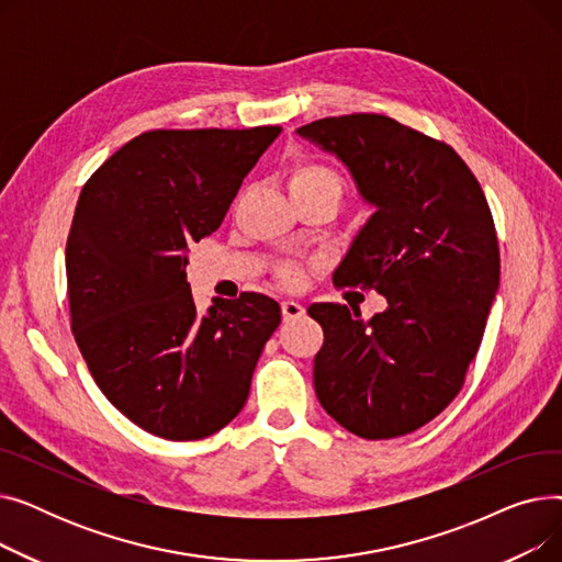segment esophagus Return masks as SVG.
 Here are the masks:
<instances>
[{
    "mask_svg": "<svg viewBox=\"0 0 562 562\" xmlns=\"http://www.w3.org/2000/svg\"><path fill=\"white\" fill-rule=\"evenodd\" d=\"M305 314V307L296 301H284L282 303V316L284 321H293V318H301Z\"/></svg>",
    "mask_w": 562,
    "mask_h": 562,
    "instance_id": "obj_1",
    "label": "esophagus"
}]
</instances>
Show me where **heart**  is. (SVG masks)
Masks as SVG:
<instances>
[{
    "label": "heart",
    "instance_id": "b5f03b06",
    "mask_svg": "<svg viewBox=\"0 0 562 562\" xmlns=\"http://www.w3.org/2000/svg\"><path fill=\"white\" fill-rule=\"evenodd\" d=\"M289 193L293 202H303V200H333L335 204L341 202L344 195V180L337 170H333L326 164L318 161H303L299 166H293L286 180ZM282 282L293 284L299 280V273L293 269H282L280 273Z\"/></svg>",
    "mask_w": 562,
    "mask_h": 562
}]
</instances>
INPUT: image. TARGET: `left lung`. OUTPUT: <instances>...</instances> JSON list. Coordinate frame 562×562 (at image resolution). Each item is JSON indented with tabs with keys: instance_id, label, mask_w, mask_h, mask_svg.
I'll return each mask as SVG.
<instances>
[{
	"instance_id": "1",
	"label": "left lung",
	"mask_w": 562,
	"mask_h": 562,
	"mask_svg": "<svg viewBox=\"0 0 562 562\" xmlns=\"http://www.w3.org/2000/svg\"><path fill=\"white\" fill-rule=\"evenodd\" d=\"M299 134L337 155L375 206L333 282L387 299L369 321L310 305L326 337L314 358L318 403L358 437L407 435L460 394L481 348L501 271L490 204L451 145L394 117H323Z\"/></svg>"
}]
</instances>
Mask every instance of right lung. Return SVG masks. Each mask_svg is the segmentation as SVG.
<instances>
[{
  "label": "right lung",
  "instance_id": "obj_1",
  "mask_svg": "<svg viewBox=\"0 0 562 562\" xmlns=\"http://www.w3.org/2000/svg\"><path fill=\"white\" fill-rule=\"evenodd\" d=\"M280 132H145L79 193L66 244L72 335L111 405L157 437L193 441L227 426L280 326V305L255 291L198 314L187 282L189 246L221 227Z\"/></svg>",
  "mask_w": 562,
  "mask_h": 562
}]
</instances>
